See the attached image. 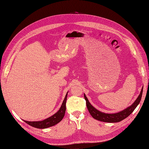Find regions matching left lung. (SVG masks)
<instances>
[{
	"instance_id": "obj_1",
	"label": "left lung",
	"mask_w": 149,
	"mask_h": 149,
	"mask_svg": "<svg viewBox=\"0 0 149 149\" xmlns=\"http://www.w3.org/2000/svg\"><path fill=\"white\" fill-rule=\"evenodd\" d=\"M142 91H143V88L141 91L139 96L137 97L136 100L131 106H130L128 108L125 109L122 111L119 112L118 113H103L97 111L96 109H95L90 103V102L88 101V99L85 94H84V97H85V100H86V107L88 108V111L90 115L93 117V118L104 122L116 123V122H119L120 121H122L125 118H126V117H128L129 115L134 111V110L136 108V107L137 106V105H138L141 101L142 95Z\"/></svg>"
}]
</instances>
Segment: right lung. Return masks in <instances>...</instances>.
Wrapping results in <instances>:
<instances>
[{
  "instance_id": "1",
  "label": "right lung",
  "mask_w": 149,
  "mask_h": 149,
  "mask_svg": "<svg viewBox=\"0 0 149 149\" xmlns=\"http://www.w3.org/2000/svg\"><path fill=\"white\" fill-rule=\"evenodd\" d=\"M67 96H68V93L65 95V96L63 102L61 107H60L59 111L56 113H54L53 115H52V117H49L44 120L40 121V122H28V121L24 120V122L29 125L30 126H33V127L40 128V129L47 128L58 123L62 120L65 115V109H66L65 103H66V100H67Z\"/></svg>"
}]
</instances>
